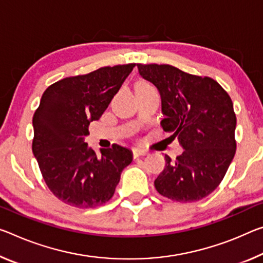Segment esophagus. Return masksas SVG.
Segmentation results:
<instances>
[{
  "label": "esophagus",
  "instance_id": "1",
  "mask_svg": "<svg viewBox=\"0 0 263 263\" xmlns=\"http://www.w3.org/2000/svg\"><path fill=\"white\" fill-rule=\"evenodd\" d=\"M147 152L144 151V149H140V148H135L133 149V157L135 158H138L141 156H146Z\"/></svg>",
  "mask_w": 263,
  "mask_h": 263
}]
</instances>
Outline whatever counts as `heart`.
Instances as JSON below:
<instances>
[{
	"label": "heart",
	"mask_w": 263,
	"mask_h": 263,
	"mask_svg": "<svg viewBox=\"0 0 263 263\" xmlns=\"http://www.w3.org/2000/svg\"><path fill=\"white\" fill-rule=\"evenodd\" d=\"M145 89H152L151 85L145 82H138L136 84V90H145Z\"/></svg>",
	"instance_id": "b5f03b06"
}]
</instances>
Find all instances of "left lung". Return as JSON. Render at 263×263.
<instances>
[{
  "label": "left lung",
  "mask_w": 263,
  "mask_h": 263,
  "mask_svg": "<svg viewBox=\"0 0 263 263\" xmlns=\"http://www.w3.org/2000/svg\"><path fill=\"white\" fill-rule=\"evenodd\" d=\"M139 74L159 91L161 126L185 149L154 180L161 195L193 202L211 194L234 158L236 117L232 99L210 77L186 73L167 64H137Z\"/></svg>",
  "instance_id": "obj_1"
}]
</instances>
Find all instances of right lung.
<instances>
[{"label": "right lung", "instance_id": "add662e5", "mask_svg": "<svg viewBox=\"0 0 263 263\" xmlns=\"http://www.w3.org/2000/svg\"><path fill=\"white\" fill-rule=\"evenodd\" d=\"M136 64L105 66L50 85L32 118V153L49 190L78 208L101 206L112 198L132 151L115 144L98 158L87 146L89 125L101 118Z\"/></svg>", "mask_w": 263, "mask_h": 263}]
</instances>
